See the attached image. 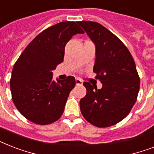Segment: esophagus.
<instances>
[{"instance_id": "obj_1", "label": "esophagus", "mask_w": 154, "mask_h": 154, "mask_svg": "<svg viewBox=\"0 0 154 154\" xmlns=\"http://www.w3.org/2000/svg\"><path fill=\"white\" fill-rule=\"evenodd\" d=\"M82 84H83V82H82V80L79 79V78H76V85H82Z\"/></svg>"}]
</instances>
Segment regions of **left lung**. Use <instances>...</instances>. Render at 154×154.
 Wrapping results in <instances>:
<instances>
[{
	"label": "left lung",
	"instance_id": "1",
	"mask_svg": "<svg viewBox=\"0 0 154 154\" xmlns=\"http://www.w3.org/2000/svg\"><path fill=\"white\" fill-rule=\"evenodd\" d=\"M95 45L94 72L102 83L98 89L84 82L86 95L80 108L86 121L97 127L113 125L129 114L140 88L136 65L129 49L109 30L97 22H77Z\"/></svg>",
	"mask_w": 154,
	"mask_h": 154
}]
</instances>
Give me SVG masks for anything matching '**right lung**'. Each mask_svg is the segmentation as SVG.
I'll return each instance as SVG.
<instances>
[{
    "label": "right lung",
    "mask_w": 154,
    "mask_h": 154,
    "mask_svg": "<svg viewBox=\"0 0 154 154\" xmlns=\"http://www.w3.org/2000/svg\"><path fill=\"white\" fill-rule=\"evenodd\" d=\"M74 21H64L38 34L13 66L10 89L14 105L30 122L48 125L62 115L76 81L72 76L57 82L53 72L64 60L65 47L72 36L84 33Z\"/></svg>",
    "instance_id": "right-lung-1"
}]
</instances>
